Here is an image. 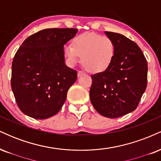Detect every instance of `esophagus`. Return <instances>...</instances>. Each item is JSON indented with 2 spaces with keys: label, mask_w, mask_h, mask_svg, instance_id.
Returning <instances> with one entry per match:
<instances>
[{
  "label": "esophagus",
  "mask_w": 161,
  "mask_h": 161,
  "mask_svg": "<svg viewBox=\"0 0 161 161\" xmlns=\"http://www.w3.org/2000/svg\"><path fill=\"white\" fill-rule=\"evenodd\" d=\"M85 75L84 72H82V71H78V76H79V77L82 76V75Z\"/></svg>",
  "instance_id": "obj_1"
}]
</instances>
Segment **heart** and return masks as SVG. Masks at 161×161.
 Returning a JSON list of instances; mask_svg holds the SVG:
<instances>
[{"instance_id":"1","label":"heart","mask_w":161,"mask_h":161,"mask_svg":"<svg viewBox=\"0 0 161 161\" xmlns=\"http://www.w3.org/2000/svg\"><path fill=\"white\" fill-rule=\"evenodd\" d=\"M64 55L69 65L77 64L79 57L85 68L92 73H102L110 67L116 54V46L109 37L94 32L78 35L72 45H65Z\"/></svg>"}]
</instances>
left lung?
I'll list each match as a JSON object with an SVG mask.
<instances>
[{
	"mask_svg": "<svg viewBox=\"0 0 161 161\" xmlns=\"http://www.w3.org/2000/svg\"><path fill=\"white\" fill-rule=\"evenodd\" d=\"M105 34L115 44V57L108 69L92 75L90 99L100 114L117 118L138 107L147 87V64L137 44L119 33Z\"/></svg>",
	"mask_w": 161,
	"mask_h": 161,
	"instance_id": "8db88e82",
	"label": "left lung"
}]
</instances>
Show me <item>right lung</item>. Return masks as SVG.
I'll list each match as a JSON object with an SVG mask.
<instances>
[{"label": "right lung", "instance_id": "obj_1", "mask_svg": "<svg viewBox=\"0 0 161 161\" xmlns=\"http://www.w3.org/2000/svg\"><path fill=\"white\" fill-rule=\"evenodd\" d=\"M75 29H46L32 35L16 51L12 63L11 88L23 114L38 119L60 111L77 72L65 64L64 45Z\"/></svg>", "mask_w": 161, "mask_h": 161}]
</instances>
